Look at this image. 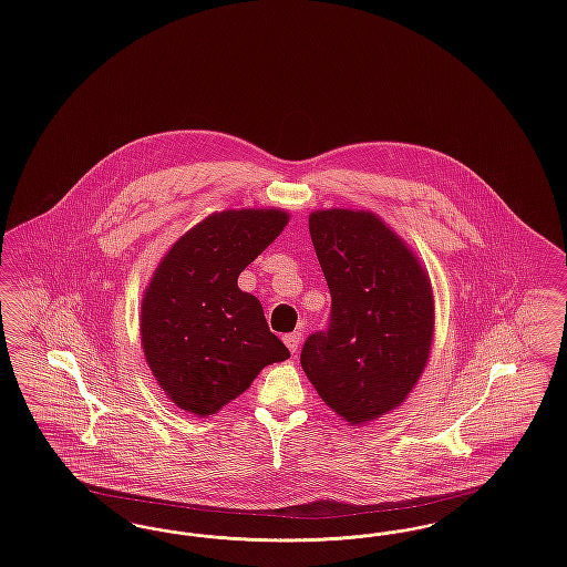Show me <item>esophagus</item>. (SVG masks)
Segmentation results:
<instances>
[{"mask_svg":"<svg viewBox=\"0 0 567 567\" xmlns=\"http://www.w3.org/2000/svg\"><path fill=\"white\" fill-rule=\"evenodd\" d=\"M285 344H287V349L291 352H297V347H299V340H301V333L299 331H293V333H287L285 338Z\"/></svg>","mask_w":567,"mask_h":567,"instance_id":"obj_1","label":"esophagus"}]
</instances>
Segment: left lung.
I'll return each instance as SVG.
<instances>
[{"instance_id": "8db88e82", "label": "left lung", "mask_w": 567, "mask_h": 567, "mask_svg": "<svg viewBox=\"0 0 567 567\" xmlns=\"http://www.w3.org/2000/svg\"><path fill=\"white\" fill-rule=\"evenodd\" d=\"M308 227L331 312L299 361L324 404L359 425L402 404L425 370L432 287L408 246L370 213L321 210Z\"/></svg>"}]
</instances>
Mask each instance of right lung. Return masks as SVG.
Wrapping results in <instances>:
<instances>
[{
  "label": "right lung",
  "instance_id": "obj_1",
  "mask_svg": "<svg viewBox=\"0 0 567 567\" xmlns=\"http://www.w3.org/2000/svg\"><path fill=\"white\" fill-rule=\"evenodd\" d=\"M280 210H227L204 218L163 257L142 301V347L163 391L206 416L244 393L270 363L289 359L240 271L287 225Z\"/></svg>",
  "mask_w": 567,
  "mask_h": 567
}]
</instances>
